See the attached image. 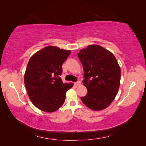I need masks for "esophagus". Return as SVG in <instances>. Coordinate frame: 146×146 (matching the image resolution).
<instances>
[{
    "label": "esophagus",
    "mask_w": 146,
    "mask_h": 146,
    "mask_svg": "<svg viewBox=\"0 0 146 146\" xmlns=\"http://www.w3.org/2000/svg\"><path fill=\"white\" fill-rule=\"evenodd\" d=\"M74 84H75V86H79V85H80L81 83H80V81H77V82H75Z\"/></svg>",
    "instance_id": "34e87169"
}]
</instances>
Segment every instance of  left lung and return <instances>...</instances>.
<instances>
[{
  "mask_svg": "<svg viewBox=\"0 0 146 146\" xmlns=\"http://www.w3.org/2000/svg\"><path fill=\"white\" fill-rule=\"evenodd\" d=\"M78 57L84 72L82 82L88 90L80 99L91 110H104L115 99L120 86V68L117 59L96 44L81 49Z\"/></svg>",
  "mask_w": 146,
  "mask_h": 146,
  "instance_id": "8db88e82",
  "label": "left lung"
}]
</instances>
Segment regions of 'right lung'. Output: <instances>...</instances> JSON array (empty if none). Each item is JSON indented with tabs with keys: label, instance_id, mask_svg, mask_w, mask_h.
Masks as SVG:
<instances>
[{
	"label": "right lung",
	"instance_id": "obj_1",
	"mask_svg": "<svg viewBox=\"0 0 146 146\" xmlns=\"http://www.w3.org/2000/svg\"><path fill=\"white\" fill-rule=\"evenodd\" d=\"M70 50L56 46H47L29 59L24 84L32 103L39 110L53 112L60 108L66 98V93L73 84H64L60 76L62 66L70 55Z\"/></svg>",
	"mask_w": 146,
	"mask_h": 146
}]
</instances>
